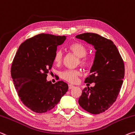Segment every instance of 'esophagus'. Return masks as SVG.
I'll return each mask as SVG.
<instances>
[{
	"instance_id": "obj_1",
	"label": "esophagus",
	"mask_w": 135,
	"mask_h": 135,
	"mask_svg": "<svg viewBox=\"0 0 135 135\" xmlns=\"http://www.w3.org/2000/svg\"><path fill=\"white\" fill-rule=\"evenodd\" d=\"M74 88V85H71V84H69V90L72 89V88Z\"/></svg>"
}]
</instances>
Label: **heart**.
I'll return each instance as SVG.
<instances>
[{"label":"heart","mask_w":135,"mask_h":135,"mask_svg":"<svg viewBox=\"0 0 135 135\" xmlns=\"http://www.w3.org/2000/svg\"><path fill=\"white\" fill-rule=\"evenodd\" d=\"M69 49L78 57L79 63L81 65L86 66L88 60L85 54L87 53L86 48L82 44L79 43H73L69 45ZM63 54L61 50L57 51L54 56V62L57 65H60L63 61ZM81 73L78 70H68L63 72L61 75L62 78L68 82L75 83L78 80V78L81 76Z\"/></svg>","instance_id":"b5f03b06"}]
</instances>
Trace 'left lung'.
Segmentation results:
<instances>
[{
    "label": "left lung",
    "mask_w": 135,
    "mask_h": 135,
    "mask_svg": "<svg viewBox=\"0 0 135 135\" xmlns=\"http://www.w3.org/2000/svg\"><path fill=\"white\" fill-rule=\"evenodd\" d=\"M75 37L96 50L91 74L85 79V83H94L95 85L84 88L78 103L86 111L99 114L111 107L117 98L124 76V65L117 48L109 39L93 33Z\"/></svg>",
    "instance_id": "1"
}]
</instances>
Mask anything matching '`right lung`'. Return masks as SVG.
<instances>
[{
	"label": "right lung",
	"mask_w": 135,
	"mask_h": 135,
	"mask_svg": "<svg viewBox=\"0 0 135 135\" xmlns=\"http://www.w3.org/2000/svg\"><path fill=\"white\" fill-rule=\"evenodd\" d=\"M65 36L41 33L25 41L13 60L11 74L22 102L36 113H44L57 105L68 90V84L47 80L57 47Z\"/></svg>",
	"instance_id": "add662e5"
}]
</instances>
